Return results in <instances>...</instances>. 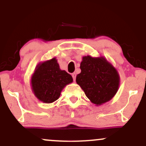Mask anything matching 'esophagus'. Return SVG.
<instances>
[{
  "label": "esophagus",
  "instance_id": "obj_1",
  "mask_svg": "<svg viewBox=\"0 0 146 146\" xmlns=\"http://www.w3.org/2000/svg\"><path fill=\"white\" fill-rule=\"evenodd\" d=\"M71 75H72V77H73V80H74V81H75V78H76V73H72Z\"/></svg>",
  "mask_w": 146,
  "mask_h": 146
}]
</instances>
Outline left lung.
<instances>
[{
    "mask_svg": "<svg viewBox=\"0 0 146 146\" xmlns=\"http://www.w3.org/2000/svg\"><path fill=\"white\" fill-rule=\"evenodd\" d=\"M76 82L92 103L100 106L113 99L119 89L120 77L104 57L84 56Z\"/></svg>",
    "mask_w": 146,
    "mask_h": 146,
    "instance_id": "1",
    "label": "left lung"
}]
</instances>
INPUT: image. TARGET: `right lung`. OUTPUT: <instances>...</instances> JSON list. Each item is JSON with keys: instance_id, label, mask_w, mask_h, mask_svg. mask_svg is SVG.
I'll return each mask as SVG.
<instances>
[{"instance_id": "add662e5", "label": "right lung", "mask_w": 146, "mask_h": 146, "mask_svg": "<svg viewBox=\"0 0 146 146\" xmlns=\"http://www.w3.org/2000/svg\"><path fill=\"white\" fill-rule=\"evenodd\" d=\"M72 82V76L60 69L56 58L38 64L31 78L33 94L46 104L56 101L63 88Z\"/></svg>"}]
</instances>
